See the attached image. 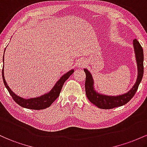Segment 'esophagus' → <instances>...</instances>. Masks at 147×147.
Instances as JSON below:
<instances>
[{
    "label": "esophagus",
    "instance_id": "1",
    "mask_svg": "<svg viewBox=\"0 0 147 147\" xmlns=\"http://www.w3.org/2000/svg\"><path fill=\"white\" fill-rule=\"evenodd\" d=\"M78 66L79 67H83L85 65V62H84V61H79V62H78Z\"/></svg>",
    "mask_w": 147,
    "mask_h": 147
}]
</instances>
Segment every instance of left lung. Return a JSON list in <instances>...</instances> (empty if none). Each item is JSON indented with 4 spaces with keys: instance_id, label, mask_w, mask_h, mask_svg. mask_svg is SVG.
<instances>
[{
    "instance_id": "1",
    "label": "left lung",
    "mask_w": 147,
    "mask_h": 147,
    "mask_svg": "<svg viewBox=\"0 0 147 147\" xmlns=\"http://www.w3.org/2000/svg\"><path fill=\"white\" fill-rule=\"evenodd\" d=\"M133 46H134L137 64H138V75L136 84L129 92L124 94L117 96H110L102 95L97 93L94 89V81L91 74L87 69H84L86 74L85 79V93L87 97L91 103L96 105L100 109H112L117 107L121 106L126 104L130 100L135 96L138 90V87L144 74V54L143 49L140 44L136 39H133Z\"/></svg>"
}]
</instances>
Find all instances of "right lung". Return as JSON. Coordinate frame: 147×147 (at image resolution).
I'll list each match as a JSON object with an SVG mask.
<instances>
[{"label":"right lung","instance_id":"right-lung-1","mask_svg":"<svg viewBox=\"0 0 147 147\" xmlns=\"http://www.w3.org/2000/svg\"><path fill=\"white\" fill-rule=\"evenodd\" d=\"M3 60L4 61V57H3ZM3 69H4L3 68L2 76L3 79V82H4L5 84V86L6 87L8 92H9V94L11 96V97H12V98L14 99V101H15L18 105L23 107V108L38 110L45 109V108L50 107V105L55 101L56 98H57V97L59 96V95H60L61 90H62V87H63L65 82L69 78V76H70L74 71L73 69H72V70L67 72V74H65L64 76H62L60 78V80H59L57 82V83L55 84V86L53 87L52 90H51L49 93L41 96L39 97H37V98H30V99H24V98H21V97L16 96L15 94L13 93L12 91L9 89L7 82H6L5 80Z\"/></svg>","mask_w":147,"mask_h":147}]
</instances>
